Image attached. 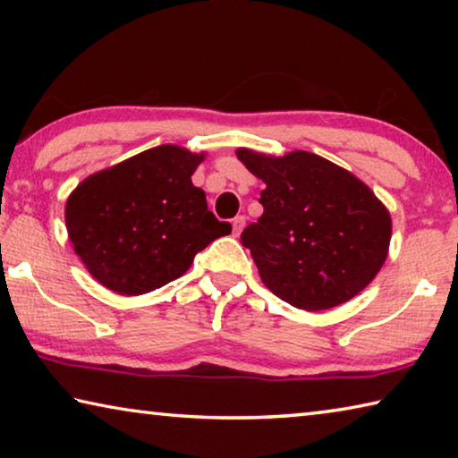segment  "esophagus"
Here are the masks:
<instances>
[{
    "label": "esophagus",
    "mask_w": 458,
    "mask_h": 458,
    "mask_svg": "<svg viewBox=\"0 0 458 458\" xmlns=\"http://www.w3.org/2000/svg\"><path fill=\"white\" fill-rule=\"evenodd\" d=\"M244 224H246V216H236V218L232 220V234L240 236V232H242Z\"/></svg>",
    "instance_id": "34e87169"
}]
</instances>
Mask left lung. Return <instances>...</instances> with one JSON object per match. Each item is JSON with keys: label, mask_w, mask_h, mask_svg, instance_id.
I'll return each instance as SVG.
<instances>
[{"label": "left lung", "mask_w": 458, "mask_h": 458, "mask_svg": "<svg viewBox=\"0 0 458 458\" xmlns=\"http://www.w3.org/2000/svg\"><path fill=\"white\" fill-rule=\"evenodd\" d=\"M236 157L267 183L265 212L240 236L267 289L297 309L325 311L374 281L392 218L366 183L309 151L275 157L240 147Z\"/></svg>", "instance_id": "1"}]
</instances>
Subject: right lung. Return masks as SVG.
Returning a JSON list of instances; mask_svg holds the SVG:
<instances>
[{
  "label": "right lung",
  "mask_w": 458,
  "mask_h": 458,
  "mask_svg": "<svg viewBox=\"0 0 458 458\" xmlns=\"http://www.w3.org/2000/svg\"><path fill=\"white\" fill-rule=\"evenodd\" d=\"M204 153L159 145L82 180L66 199L68 238L108 291L135 297L180 278L193 257L230 234L191 183Z\"/></svg>",
  "instance_id": "1"
}]
</instances>
